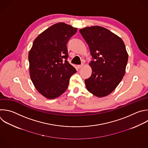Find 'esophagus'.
Returning <instances> with one entry per match:
<instances>
[{"label": "esophagus", "mask_w": 148, "mask_h": 148, "mask_svg": "<svg viewBox=\"0 0 148 148\" xmlns=\"http://www.w3.org/2000/svg\"><path fill=\"white\" fill-rule=\"evenodd\" d=\"M83 64H81V65H78V68L79 69H82V67H83Z\"/></svg>", "instance_id": "obj_1"}]
</instances>
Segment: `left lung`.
Listing matches in <instances>:
<instances>
[{
    "label": "left lung",
    "instance_id": "obj_1",
    "mask_svg": "<svg viewBox=\"0 0 148 148\" xmlns=\"http://www.w3.org/2000/svg\"><path fill=\"white\" fill-rule=\"evenodd\" d=\"M79 32L87 43L92 60L90 77L85 80L87 90L97 97L110 94L122 80L128 55L123 40L100 26L85 27Z\"/></svg>",
    "mask_w": 148,
    "mask_h": 148
}]
</instances>
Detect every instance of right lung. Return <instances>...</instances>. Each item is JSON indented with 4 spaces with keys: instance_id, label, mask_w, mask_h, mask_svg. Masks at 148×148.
I'll return each instance as SVG.
<instances>
[{
    "instance_id": "1",
    "label": "right lung",
    "mask_w": 148,
    "mask_h": 148,
    "mask_svg": "<svg viewBox=\"0 0 148 148\" xmlns=\"http://www.w3.org/2000/svg\"><path fill=\"white\" fill-rule=\"evenodd\" d=\"M77 31L64 23L55 24L39 34L28 54L30 77L36 89L49 99L67 89L75 69L67 60V43Z\"/></svg>"
}]
</instances>
